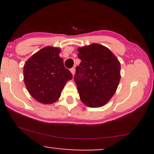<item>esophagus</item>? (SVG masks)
<instances>
[{
  "label": "esophagus",
  "instance_id": "obj_1",
  "mask_svg": "<svg viewBox=\"0 0 154 154\" xmlns=\"http://www.w3.org/2000/svg\"><path fill=\"white\" fill-rule=\"evenodd\" d=\"M70 71H71V73H72L73 75H74V73H75V69H74V68H71V69H70Z\"/></svg>",
  "mask_w": 154,
  "mask_h": 154
}]
</instances>
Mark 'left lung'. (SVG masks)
I'll list each match as a JSON object with an SVG mask.
<instances>
[{
  "label": "left lung",
  "mask_w": 154,
  "mask_h": 154,
  "mask_svg": "<svg viewBox=\"0 0 154 154\" xmlns=\"http://www.w3.org/2000/svg\"><path fill=\"white\" fill-rule=\"evenodd\" d=\"M81 60L75 68L74 81L80 98L90 107L106 104L116 91L121 64L108 48L97 43L78 48Z\"/></svg>",
  "instance_id": "left-lung-1"
}]
</instances>
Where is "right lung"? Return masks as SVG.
Listing matches in <instances>:
<instances>
[{
	"instance_id": "right-lung-1",
	"label": "right lung",
	"mask_w": 154,
	"mask_h": 154,
	"mask_svg": "<svg viewBox=\"0 0 154 154\" xmlns=\"http://www.w3.org/2000/svg\"><path fill=\"white\" fill-rule=\"evenodd\" d=\"M58 48L45 47L33 54L24 66V80L31 96L43 104H52L60 97L70 71L65 68Z\"/></svg>"
}]
</instances>
